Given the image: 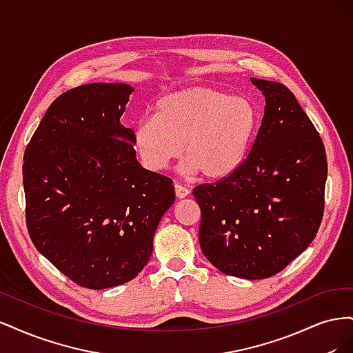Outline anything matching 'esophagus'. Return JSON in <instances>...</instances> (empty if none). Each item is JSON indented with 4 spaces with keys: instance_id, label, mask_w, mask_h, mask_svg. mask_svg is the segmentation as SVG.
I'll return each instance as SVG.
<instances>
[{
    "instance_id": "34e87169",
    "label": "esophagus",
    "mask_w": 353,
    "mask_h": 353,
    "mask_svg": "<svg viewBox=\"0 0 353 353\" xmlns=\"http://www.w3.org/2000/svg\"><path fill=\"white\" fill-rule=\"evenodd\" d=\"M175 194H176L178 199H184L190 194V190L184 185H181V184H175Z\"/></svg>"
}]
</instances>
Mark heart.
<instances>
[{
  "mask_svg": "<svg viewBox=\"0 0 353 353\" xmlns=\"http://www.w3.org/2000/svg\"><path fill=\"white\" fill-rule=\"evenodd\" d=\"M259 130L253 100L212 87L172 91L154 104L153 117L137 123L134 150L150 170H163L183 153L184 170L210 181L234 175Z\"/></svg>",
  "mask_w": 353,
  "mask_h": 353,
  "instance_id": "heart-1",
  "label": "heart"
}]
</instances>
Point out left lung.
Here are the masks:
<instances>
[{"label":"left lung","instance_id":"obj_1","mask_svg":"<svg viewBox=\"0 0 353 353\" xmlns=\"http://www.w3.org/2000/svg\"><path fill=\"white\" fill-rule=\"evenodd\" d=\"M265 113L236 174L193 190L200 248L221 272L245 280L279 274L307 249L324 215L321 137L285 85L252 78Z\"/></svg>","mask_w":353,"mask_h":353}]
</instances>
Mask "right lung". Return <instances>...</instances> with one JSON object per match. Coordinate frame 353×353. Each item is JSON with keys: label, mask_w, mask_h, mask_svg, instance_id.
<instances>
[{"label": "right lung", "mask_w": 353, "mask_h": 353, "mask_svg": "<svg viewBox=\"0 0 353 353\" xmlns=\"http://www.w3.org/2000/svg\"><path fill=\"white\" fill-rule=\"evenodd\" d=\"M134 88L87 83L51 103L25 150L26 227L41 254L81 287L134 280L148 263L172 179L137 160L121 116Z\"/></svg>", "instance_id": "obj_1"}]
</instances>
